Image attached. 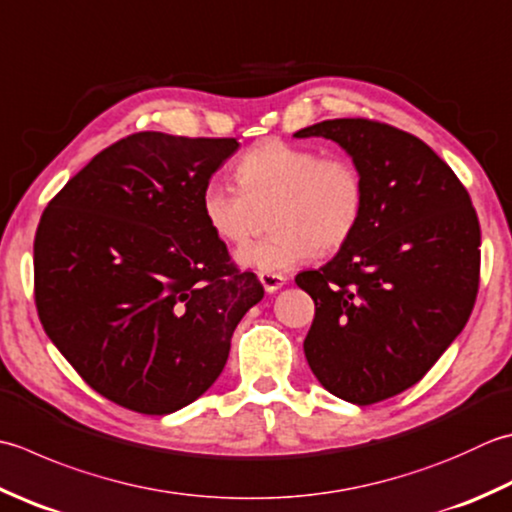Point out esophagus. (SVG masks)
I'll return each instance as SVG.
<instances>
[{
	"label": "esophagus",
	"instance_id": "obj_1",
	"mask_svg": "<svg viewBox=\"0 0 512 512\" xmlns=\"http://www.w3.org/2000/svg\"><path fill=\"white\" fill-rule=\"evenodd\" d=\"M259 282L266 288V293H275V290L286 284V277L282 273H266V270H262V273H259Z\"/></svg>",
	"mask_w": 512,
	"mask_h": 512
}]
</instances>
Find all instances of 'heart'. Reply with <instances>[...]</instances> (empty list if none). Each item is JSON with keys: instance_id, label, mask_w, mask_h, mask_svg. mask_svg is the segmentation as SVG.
<instances>
[{"instance_id": "1", "label": "heart", "mask_w": 512, "mask_h": 512, "mask_svg": "<svg viewBox=\"0 0 512 512\" xmlns=\"http://www.w3.org/2000/svg\"><path fill=\"white\" fill-rule=\"evenodd\" d=\"M235 182L208 179L199 193L202 219L219 242L242 246L259 213L270 210L273 235L239 250L244 266L282 273L322 253L344 248L362 224L366 177L346 155L268 137L250 146L235 166Z\"/></svg>"}]
</instances>
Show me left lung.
<instances>
[{
  "instance_id": "obj_1",
  "label": "left lung",
  "mask_w": 512,
  "mask_h": 512,
  "mask_svg": "<svg viewBox=\"0 0 512 512\" xmlns=\"http://www.w3.org/2000/svg\"><path fill=\"white\" fill-rule=\"evenodd\" d=\"M326 137L362 168L368 202L353 239L297 286L315 302L308 366L330 393L368 406L415 386L473 313L482 230L470 195L422 139L366 117L328 119Z\"/></svg>"
}]
</instances>
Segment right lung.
I'll return each mask as SVG.
<instances>
[{
  "label": "right lung",
  "mask_w": 512,
  "mask_h": 512,
  "mask_svg": "<svg viewBox=\"0 0 512 512\" xmlns=\"http://www.w3.org/2000/svg\"><path fill=\"white\" fill-rule=\"evenodd\" d=\"M237 148L235 137L128 135L42 213L33 244L39 322L110 402L142 415L195 402L264 297L199 210L202 186Z\"/></svg>",
  "instance_id": "obj_1"
}]
</instances>
